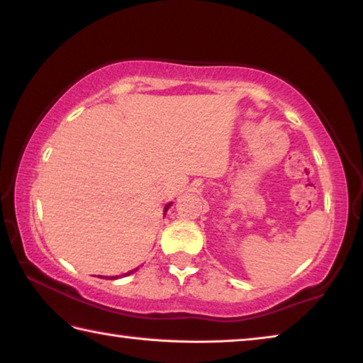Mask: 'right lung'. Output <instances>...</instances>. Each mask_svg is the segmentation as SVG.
I'll list each match as a JSON object with an SVG mask.
<instances>
[{
    "mask_svg": "<svg viewBox=\"0 0 363 363\" xmlns=\"http://www.w3.org/2000/svg\"><path fill=\"white\" fill-rule=\"evenodd\" d=\"M171 205H173V203H168L167 206H164V213L168 211V208H169ZM136 270H138V269H133V270H130V272H126V274H123V275H130V274H134V272H136ZM115 279H118V277H108V280H115Z\"/></svg>",
    "mask_w": 363,
    "mask_h": 363,
    "instance_id": "right-lung-1",
    "label": "right lung"
}]
</instances>
